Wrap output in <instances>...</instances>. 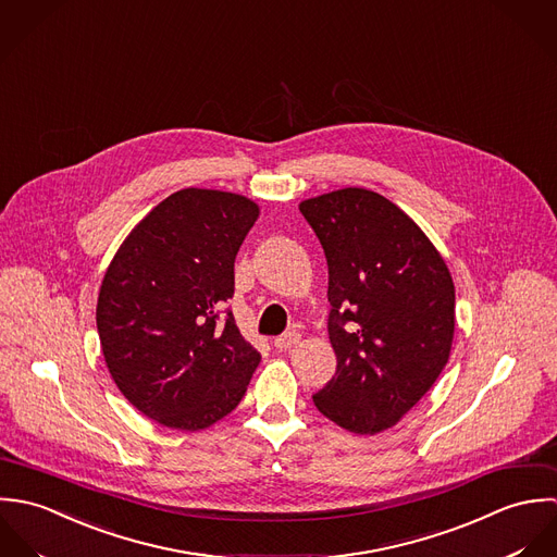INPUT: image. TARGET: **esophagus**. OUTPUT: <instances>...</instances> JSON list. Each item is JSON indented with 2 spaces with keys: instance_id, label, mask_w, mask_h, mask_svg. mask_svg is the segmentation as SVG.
<instances>
[{
  "instance_id": "obj_1",
  "label": "esophagus",
  "mask_w": 557,
  "mask_h": 557,
  "mask_svg": "<svg viewBox=\"0 0 557 557\" xmlns=\"http://www.w3.org/2000/svg\"><path fill=\"white\" fill-rule=\"evenodd\" d=\"M299 339H301L299 332H288V334L277 335L273 344H275V348H280V350H288V348L297 346Z\"/></svg>"
}]
</instances>
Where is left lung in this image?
<instances>
[{"label": "left lung", "mask_w": 557, "mask_h": 557, "mask_svg": "<svg viewBox=\"0 0 557 557\" xmlns=\"http://www.w3.org/2000/svg\"><path fill=\"white\" fill-rule=\"evenodd\" d=\"M327 267L337 357L317 409L357 435L392 429L442 374L454 337V282L444 258L387 198L346 187L299 205Z\"/></svg>", "instance_id": "1"}]
</instances>
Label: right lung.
<instances>
[{"mask_svg": "<svg viewBox=\"0 0 557 557\" xmlns=\"http://www.w3.org/2000/svg\"><path fill=\"white\" fill-rule=\"evenodd\" d=\"M258 213L245 196L181 189L131 230L108 267L97 304L106 363L124 398L161 426L215 424L260 363L223 310Z\"/></svg>", "mask_w": 557, "mask_h": 557, "instance_id": "right-lung-1", "label": "right lung"}]
</instances>
